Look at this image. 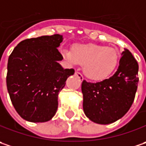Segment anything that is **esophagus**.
Wrapping results in <instances>:
<instances>
[{"label": "esophagus", "instance_id": "obj_1", "mask_svg": "<svg viewBox=\"0 0 146 146\" xmlns=\"http://www.w3.org/2000/svg\"><path fill=\"white\" fill-rule=\"evenodd\" d=\"M75 75H76V76H78V78H79L80 81H82V80L84 79V78H83V76H82L79 72H76V73H75Z\"/></svg>", "mask_w": 146, "mask_h": 146}]
</instances>
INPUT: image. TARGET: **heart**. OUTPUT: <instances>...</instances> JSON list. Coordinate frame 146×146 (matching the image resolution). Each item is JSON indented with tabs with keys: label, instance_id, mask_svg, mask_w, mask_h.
Returning <instances> with one entry per match:
<instances>
[{
	"label": "heart",
	"instance_id": "obj_1",
	"mask_svg": "<svg viewBox=\"0 0 146 146\" xmlns=\"http://www.w3.org/2000/svg\"><path fill=\"white\" fill-rule=\"evenodd\" d=\"M64 57L70 64L83 66V72L90 79L100 81L113 73L119 63L116 49L96 44H78L73 50H62Z\"/></svg>",
	"mask_w": 146,
	"mask_h": 146
}]
</instances>
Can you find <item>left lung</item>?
<instances>
[{
	"label": "left lung",
	"instance_id": "obj_1",
	"mask_svg": "<svg viewBox=\"0 0 146 146\" xmlns=\"http://www.w3.org/2000/svg\"><path fill=\"white\" fill-rule=\"evenodd\" d=\"M115 73L99 82L83 80V110L91 121L110 124L123 117L129 110L136 96L138 64L130 51L125 49Z\"/></svg>",
	"mask_w": 146,
	"mask_h": 146
}]
</instances>
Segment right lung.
Instances as JSON below:
<instances>
[{
    "mask_svg": "<svg viewBox=\"0 0 146 146\" xmlns=\"http://www.w3.org/2000/svg\"><path fill=\"white\" fill-rule=\"evenodd\" d=\"M63 36H41L19 42L9 56L6 85L11 102L23 119L44 123L54 117L58 95L74 69L58 61Z\"/></svg>",
    "mask_w": 146,
    "mask_h": 146,
    "instance_id": "right-lung-1",
    "label": "right lung"
}]
</instances>
